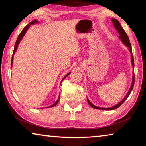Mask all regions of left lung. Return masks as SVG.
Masks as SVG:
<instances>
[{"label": "left lung", "instance_id": "left-lung-1", "mask_svg": "<svg viewBox=\"0 0 146 146\" xmlns=\"http://www.w3.org/2000/svg\"><path fill=\"white\" fill-rule=\"evenodd\" d=\"M111 21L113 23V26H114L115 28L116 29V30L118 31V33H119V35H120V36H118V38L120 39V40L122 41V42L123 44H124L125 46L127 47V48H129V51L130 54H131V65H132V67L133 68V70H134V65H135V64H134V59H133V53H132V48H131V46L129 37H128L127 33H125L124 29L122 28V26L120 25V23L117 21V19L113 18L111 19ZM134 83H135V73H134V72H133V76H132L131 85V87L129 88V91H128L127 93L126 94V95L125 96V97L123 98V99L121 100L119 103H118L117 104H116L115 106H112V107H110V108L98 107V106H96L95 105H93V104L90 102V100H89L88 98H87L88 102L89 104H90L91 106V107L95 108V109H97V110H116V109H117L118 107H120V106L122 104L123 102L127 99L128 97H129V95H130V93H131V91H132L133 88Z\"/></svg>", "mask_w": 146, "mask_h": 146}]
</instances>
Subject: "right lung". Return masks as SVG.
Returning a JSON list of instances; mask_svg holds the SVG:
<instances>
[{
	"mask_svg": "<svg viewBox=\"0 0 146 146\" xmlns=\"http://www.w3.org/2000/svg\"><path fill=\"white\" fill-rule=\"evenodd\" d=\"M39 22H38V21L36 19H35V20H34V21H31L30 23H29V24H28V25H27L25 28H24L23 30H22V31L21 32V33L19 34V36H18V38H17V41H16V43H15V47H14V50H13V55H12V58H11V68H12V66H13V56H14V55H15V52H16V51H17V48H18V46H19V43H20V42L21 41V40L22 39H23V36L25 35V34H26V31H27V30H28V28H29V27L31 26V25H32V24H37V23H38ZM71 73V72H70V73H68L67 75H66V76H64V77L62 78V81L64 78H65L66 76H67L68 75H70V74ZM61 81V82H62ZM60 94H59V95H58V99L56 100V102L53 104H52L51 106H48V107H47V108H50V107H53V106H56V104H57V103L58 102V101H59V99H60Z\"/></svg>",
	"mask_w": 146,
	"mask_h": 146,
	"instance_id": "obj_1",
	"label": "right lung"
}]
</instances>
